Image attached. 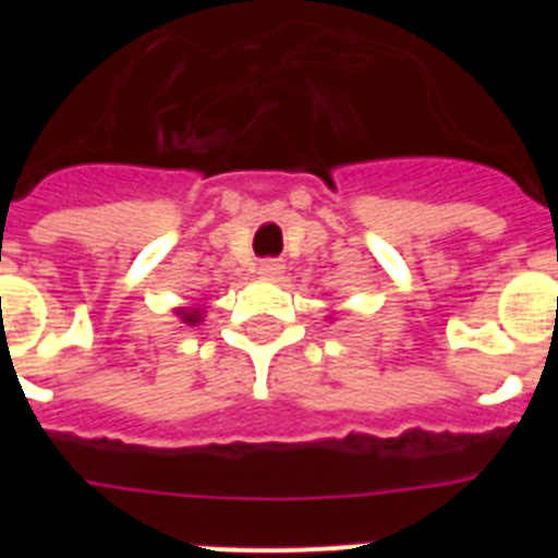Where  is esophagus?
<instances>
[{
    "mask_svg": "<svg viewBox=\"0 0 558 558\" xmlns=\"http://www.w3.org/2000/svg\"><path fill=\"white\" fill-rule=\"evenodd\" d=\"M284 274V265L279 263V259H265L263 265H259V276H265V279H282Z\"/></svg>",
    "mask_w": 558,
    "mask_h": 558,
    "instance_id": "34e87169",
    "label": "esophagus"
}]
</instances>
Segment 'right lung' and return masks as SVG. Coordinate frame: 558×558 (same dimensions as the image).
I'll return each instance as SVG.
<instances>
[{"label": "right lung", "mask_w": 558, "mask_h": 558, "mask_svg": "<svg viewBox=\"0 0 558 558\" xmlns=\"http://www.w3.org/2000/svg\"><path fill=\"white\" fill-rule=\"evenodd\" d=\"M175 315H179L181 324H186V327H195V324L204 322V310L201 307H179Z\"/></svg>", "instance_id": "1"}]
</instances>
